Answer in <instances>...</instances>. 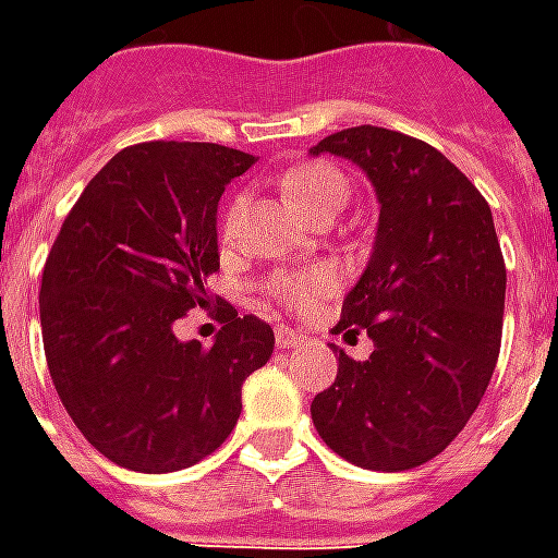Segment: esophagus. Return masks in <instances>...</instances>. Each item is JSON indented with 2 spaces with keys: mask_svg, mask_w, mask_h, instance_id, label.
<instances>
[{
  "mask_svg": "<svg viewBox=\"0 0 558 558\" xmlns=\"http://www.w3.org/2000/svg\"><path fill=\"white\" fill-rule=\"evenodd\" d=\"M299 340H304V335L302 331H295V328L280 326L278 331H275V343H278L280 350H290V347H295Z\"/></svg>",
  "mask_w": 558,
  "mask_h": 558,
  "instance_id": "34e87169",
  "label": "esophagus"
}]
</instances>
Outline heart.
<instances>
[{
	"label": "heart",
	"mask_w": 558,
	"mask_h": 558,
	"mask_svg": "<svg viewBox=\"0 0 558 558\" xmlns=\"http://www.w3.org/2000/svg\"><path fill=\"white\" fill-rule=\"evenodd\" d=\"M280 191L290 199L292 206L304 211L307 218H319L328 211H340L350 199V182L347 175L314 160V163H302V167H292L280 175ZM220 242L232 244L239 235V203H230L220 215ZM271 292L275 299L290 307H314L319 299H326L328 292L335 290V271L326 266H311L302 271H280L271 278Z\"/></svg>",
	"instance_id": "b5f03b06"
}]
</instances>
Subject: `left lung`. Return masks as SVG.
<instances>
[{
    "label": "left lung",
    "mask_w": 558,
    "mask_h": 558,
    "mask_svg": "<svg viewBox=\"0 0 558 558\" xmlns=\"http://www.w3.org/2000/svg\"><path fill=\"white\" fill-rule=\"evenodd\" d=\"M359 163L379 199L374 254L335 331L374 340L367 362L338 350L311 403L323 442L355 466L403 472L445 451L490 386L502 343L505 259L487 199L424 140L359 125L314 148Z\"/></svg>",
    "instance_id": "left-lung-1"
}]
</instances>
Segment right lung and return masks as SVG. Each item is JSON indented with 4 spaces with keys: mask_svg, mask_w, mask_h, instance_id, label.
Returning <instances> with one entry per match:
<instances>
[{
    "mask_svg": "<svg viewBox=\"0 0 558 558\" xmlns=\"http://www.w3.org/2000/svg\"><path fill=\"white\" fill-rule=\"evenodd\" d=\"M254 155L218 143H140L104 167L68 211L41 278V335L59 400L107 460L187 469L223 445L242 386L275 331L218 299L211 347L175 338L206 307L220 268L218 203Z\"/></svg>",
    "mask_w": 558,
    "mask_h": 558,
    "instance_id": "add662e5",
    "label": "right lung"
}]
</instances>
